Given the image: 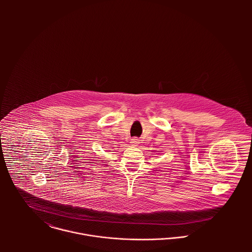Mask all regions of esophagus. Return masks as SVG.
I'll return each instance as SVG.
<instances>
[{
    "label": "esophagus",
    "mask_w": 252,
    "mask_h": 252,
    "mask_svg": "<svg viewBox=\"0 0 252 252\" xmlns=\"http://www.w3.org/2000/svg\"><path fill=\"white\" fill-rule=\"evenodd\" d=\"M131 144H132V145H137L139 144V140L137 138H134V139L131 140Z\"/></svg>",
    "instance_id": "obj_1"
}]
</instances>
